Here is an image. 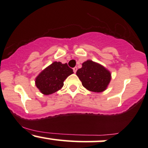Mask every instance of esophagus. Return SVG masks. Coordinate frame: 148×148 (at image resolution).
Segmentation results:
<instances>
[{"label":"esophagus","mask_w":148,"mask_h":148,"mask_svg":"<svg viewBox=\"0 0 148 148\" xmlns=\"http://www.w3.org/2000/svg\"><path fill=\"white\" fill-rule=\"evenodd\" d=\"M77 67H74V68H73V71H74L75 73L76 71H77Z\"/></svg>","instance_id":"34e87169"}]
</instances>
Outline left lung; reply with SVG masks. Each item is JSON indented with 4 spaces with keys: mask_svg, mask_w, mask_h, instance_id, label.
<instances>
[{
    "mask_svg": "<svg viewBox=\"0 0 148 148\" xmlns=\"http://www.w3.org/2000/svg\"><path fill=\"white\" fill-rule=\"evenodd\" d=\"M82 66L76 75L82 86L88 91L96 93L105 91L112 79L110 71L101 64L89 60L83 62Z\"/></svg>",
    "mask_w": 148,
    "mask_h": 148,
    "instance_id": "left-lung-1",
    "label": "left lung"
}]
</instances>
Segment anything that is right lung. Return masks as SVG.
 <instances>
[{
    "label": "right lung",
    "instance_id": "add662e5",
    "mask_svg": "<svg viewBox=\"0 0 148 148\" xmlns=\"http://www.w3.org/2000/svg\"><path fill=\"white\" fill-rule=\"evenodd\" d=\"M73 73V71L66 63L54 62L38 75L36 86L43 95L53 94L63 87L64 80Z\"/></svg>",
    "mask_w": 148,
    "mask_h": 148
}]
</instances>
